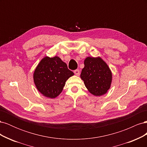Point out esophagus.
Wrapping results in <instances>:
<instances>
[{
	"label": "esophagus",
	"instance_id": "1",
	"mask_svg": "<svg viewBox=\"0 0 147 147\" xmlns=\"http://www.w3.org/2000/svg\"><path fill=\"white\" fill-rule=\"evenodd\" d=\"M74 74L77 75V76H78V75H80V70L78 69H77V70H74Z\"/></svg>",
	"mask_w": 147,
	"mask_h": 147
}]
</instances>
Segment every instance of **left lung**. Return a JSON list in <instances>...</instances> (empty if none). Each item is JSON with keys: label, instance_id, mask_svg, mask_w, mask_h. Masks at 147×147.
Instances as JSON below:
<instances>
[{"label": "left lung", "instance_id": "obj_1", "mask_svg": "<svg viewBox=\"0 0 147 147\" xmlns=\"http://www.w3.org/2000/svg\"><path fill=\"white\" fill-rule=\"evenodd\" d=\"M80 77L90 93L96 96L105 94L110 89L112 74L108 65L100 57H87Z\"/></svg>", "mask_w": 147, "mask_h": 147}]
</instances>
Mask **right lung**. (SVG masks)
I'll return each mask as SVG.
<instances>
[{
	"label": "right lung",
	"instance_id": "right-lung-1",
	"mask_svg": "<svg viewBox=\"0 0 147 147\" xmlns=\"http://www.w3.org/2000/svg\"><path fill=\"white\" fill-rule=\"evenodd\" d=\"M74 75L59 57L45 56L35 68L33 78L38 91L43 96L53 99L61 94L65 82Z\"/></svg>",
	"mask_w": 147,
	"mask_h": 147
}]
</instances>
